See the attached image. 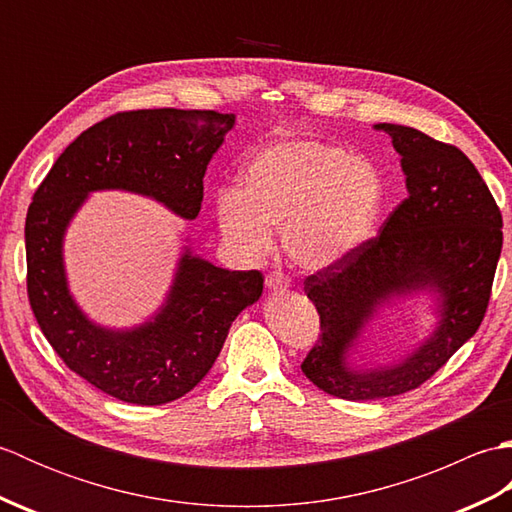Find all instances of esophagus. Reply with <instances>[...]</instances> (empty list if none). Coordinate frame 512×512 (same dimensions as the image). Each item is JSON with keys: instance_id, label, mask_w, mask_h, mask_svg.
Masks as SVG:
<instances>
[{"instance_id": "1", "label": "esophagus", "mask_w": 512, "mask_h": 512, "mask_svg": "<svg viewBox=\"0 0 512 512\" xmlns=\"http://www.w3.org/2000/svg\"><path fill=\"white\" fill-rule=\"evenodd\" d=\"M266 286L270 292H286L290 288V279L284 273L275 270V273H270L266 277Z\"/></svg>"}]
</instances>
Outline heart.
Here are the masks:
<instances>
[{"instance_id": "obj_1", "label": "heart", "mask_w": 512, "mask_h": 512, "mask_svg": "<svg viewBox=\"0 0 512 512\" xmlns=\"http://www.w3.org/2000/svg\"><path fill=\"white\" fill-rule=\"evenodd\" d=\"M242 191L217 193L215 215L239 253L262 257L270 226L292 264L323 270L369 242L383 217L387 189L378 169L325 140H290L264 149L242 171Z\"/></svg>"}]
</instances>
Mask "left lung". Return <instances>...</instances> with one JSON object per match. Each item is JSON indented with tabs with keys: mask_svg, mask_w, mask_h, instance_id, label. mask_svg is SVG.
Listing matches in <instances>:
<instances>
[{
	"mask_svg": "<svg viewBox=\"0 0 512 512\" xmlns=\"http://www.w3.org/2000/svg\"><path fill=\"white\" fill-rule=\"evenodd\" d=\"M376 129L391 136L409 195L354 255L303 281L321 334L301 369L325 394L343 400L398 396L436 374L480 328L504 239L499 206L458 147L405 125ZM424 289L441 303L439 328L427 342L396 366L346 365L378 307Z\"/></svg>",
	"mask_w": 512,
	"mask_h": 512,
	"instance_id": "1",
	"label": "left lung"
}]
</instances>
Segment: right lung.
Listing matches in <instances>:
<instances>
[{"instance_id": "add662e5", "label": "right lung", "mask_w": 512, "mask_h": 512, "mask_svg": "<svg viewBox=\"0 0 512 512\" xmlns=\"http://www.w3.org/2000/svg\"><path fill=\"white\" fill-rule=\"evenodd\" d=\"M235 114L213 110L118 112L65 147L26 215L28 299L52 350L74 374L132 405L178 400L209 374L228 328L262 297L259 270L217 268L184 250L156 317L107 330L76 306L63 268V235L92 191L149 195L184 220L204 198V171Z\"/></svg>"}]
</instances>
